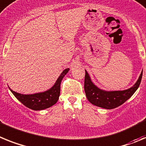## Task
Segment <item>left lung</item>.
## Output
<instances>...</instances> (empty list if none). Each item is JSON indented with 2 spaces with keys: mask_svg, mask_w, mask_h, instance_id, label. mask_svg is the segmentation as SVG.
Returning <instances> with one entry per match:
<instances>
[{
  "mask_svg": "<svg viewBox=\"0 0 146 146\" xmlns=\"http://www.w3.org/2000/svg\"><path fill=\"white\" fill-rule=\"evenodd\" d=\"M143 72L138 80L131 88L122 91H105L96 87L92 83L88 73L85 70L84 76V91L88 101L92 104L101 108L111 110L126 102L137 90L141 82Z\"/></svg>",
  "mask_w": 146,
  "mask_h": 146,
  "instance_id": "left-lung-1",
  "label": "left lung"
}]
</instances>
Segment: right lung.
Returning a JSON list of instances; mask_svg holds the SVG:
<instances>
[{
  "label": "right lung",
  "instance_id": "1",
  "mask_svg": "<svg viewBox=\"0 0 146 146\" xmlns=\"http://www.w3.org/2000/svg\"><path fill=\"white\" fill-rule=\"evenodd\" d=\"M69 71L67 68L61 73L59 77L50 90L40 93L32 95H23L16 92L10 89L14 96L23 105L33 110H42L50 107L57 102L60 94V84L64 76Z\"/></svg>",
  "mask_w": 146,
  "mask_h": 146
}]
</instances>
